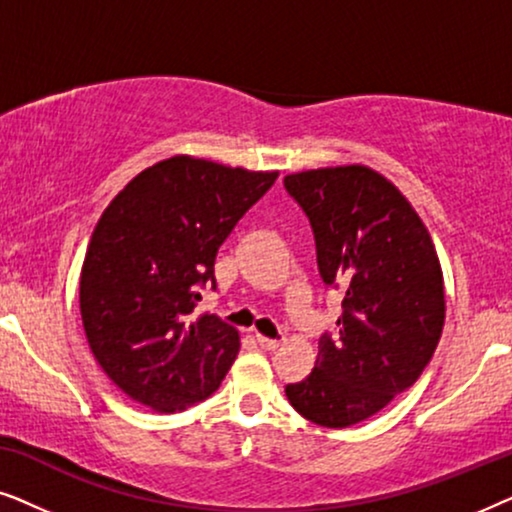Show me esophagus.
I'll list each match as a JSON object with an SVG mask.
<instances>
[{
	"instance_id": "1",
	"label": "esophagus",
	"mask_w": 512,
	"mask_h": 512,
	"mask_svg": "<svg viewBox=\"0 0 512 512\" xmlns=\"http://www.w3.org/2000/svg\"><path fill=\"white\" fill-rule=\"evenodd\" d=\"M256 340H258V345H261L263 349H268V352H272V349H277L279 345H282V342H279V340L265 338V335H261V333H256Z\"/></svg>"
}]
</instances>
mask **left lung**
<instances>
[{"mask_svg":"<svg viewBox=\"0 0 512 512\" xmlns=\"http://www.w3.org/2000/svg\"><path fill=\"white\" fill-rule=\"evenodd\" d=\"M310 219L319 275L345 289L338 331L319 338L305 380L286 398L305 419L345 429L412 387L445 324L443 270L431 235L405 195L366 165L284 177Z\"/></svg>","mask_w":512,"mask_h":512,"instance_id":"left-lung-1","label":"left lung"}]
</instances>
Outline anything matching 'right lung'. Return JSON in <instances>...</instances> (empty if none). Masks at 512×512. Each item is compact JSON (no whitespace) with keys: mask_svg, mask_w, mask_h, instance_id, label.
<instances>
[{"mask_svg":"<svg viewBox=\"0 0 512 512\" xmlns=\"http://www.w3.org/2000/svg\"><path fill=\"white\" fill-rule=\"evenodd\" d=\"M277 177L172 156L102 212L81 268V319L97 363L132 401L181 412L219 389L240 333L193 310L216 284V251Z\"/></svg>","mask_w":512,"mask_h":512,"instance_id":"right-lung-1","label":"right lung"}]
</instances>
